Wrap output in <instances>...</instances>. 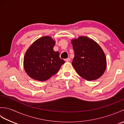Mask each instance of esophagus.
<instances>
[{"label": "esophagus", "mask_w": 124, "mask_h": 124, "mask_svg": "<svg viewBox=\"0 0 124 124\" xmlns=\"http://www.w3.org/2000/svg\"><path fill=\"white\" fill-rule=\"evenodd\" d=\"M71 61L70 58H68V59H65V62H69V61Z\"/></svg>", "instance_id": "1"}]
</instances>
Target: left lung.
<instances>
[{
    "mask_svg": "<svg viewBox=\"0 0 124 124\" xmlns=\"http://www.w3.org/2000/svg\"><path fill=\"white\" fill-rule=\"evenodd\" d=\"M75 56L72 65L81 77L94 80L103 74L107 60L103 51L95 41L87 37L71 41Z\"/></svg>",
    "mask_w": 124,
    "mask_h": 124,
    "instance_id": "obj_1",
    "label": "left lung"
}]
</instances>
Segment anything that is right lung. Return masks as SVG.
Returning a JSON list of instances; mask_svg holds the SVG:
<instances>
[{
  "label": "right lung",
  "mask_w": 124,
  "mask_h": 124,
  "mask_svg": "<svg viewBox=\"0 0 124 124\" xmlns=\"http://www.w3.org/2000/svg\"><path fill=\"white\" fill-rule=\"evenodd\" d=\"M55 41L49 36L43 37L31 45L26 52L24 68L28 76L35 80L45 81L59 71L65 61L54 51Z\"/></svg>",
  "instance_id": "1"
}]
</instances>
